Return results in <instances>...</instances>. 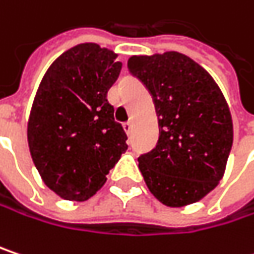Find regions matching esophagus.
Instances as JSON below:
<instances>
[{"mask_svg": "<svg viewBox=\"0 0 254 254\" xmlns=\"http://www.w3.org/2000/svg\"><path fill=\"white\" fill-rule=\"evenodd\" d=\"M124 129H125L127 133H129V132L132 130V122H125V124H124Z\"/></svg>", "mask_w": 254, "mask_h": 254, "instance_id": "obj_1", "label": "esophagus"}]
</instances>
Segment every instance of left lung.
<instances>
[{
  "label": "left lung",
  "mask_w": 254,
  "mask_h": 254,
  "mask_svg": "<svg viewBox=\"0 0 254 254\" xmlns=\"http://www.w3.org/2000/svg\"><path fill=\"white\" fill-rule=\"evenodd\" d=\"M129 71L145 84L158 113L160 138L138 158L144 180L161 203H195L218 186L233 145V119L218 84L180 52L133 55Z\"/></svg>",
  "instance_id": "8db88e82"
}]
</instances>
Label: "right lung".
I'll list each match as a JSON object with an SVG mask.
<instances>
[{"label": "right lung", "instance_id": "obj_1", "mask_svg": "<svg viewBox=\"0 0 254 254\" xmlns=\"http://www.w3.org/2000/svg\"><path fill=\"white\" fill-rule=\"evenodd\" d=\"M118 54L80 43L52 62L36 91L27 122L32 160L43 183L65 200L96 195L127 150L107 91L118 80Z\"/></svg>", "mask_w": 254, "mask_h": 254}]
</instances>
